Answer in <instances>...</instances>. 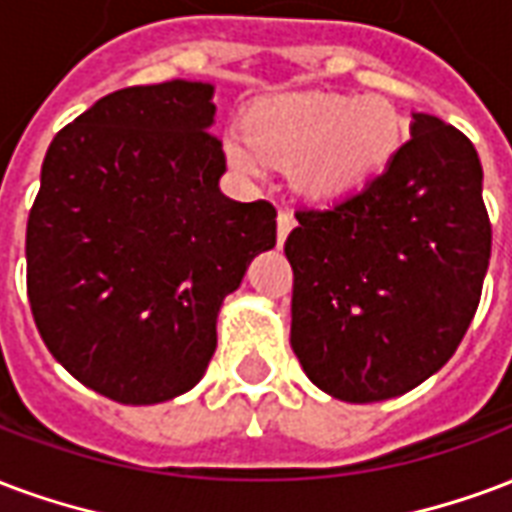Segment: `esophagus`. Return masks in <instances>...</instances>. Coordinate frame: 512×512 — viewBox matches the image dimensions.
<instances>
[{"label":"esophagus","instance_id":"1","mask_svg":"<svg viewBox=\"0 0 512 512\" xmlns=\"http://www.w3.org/2000/svg\"><path fill=\"white\" fill-rule=\"evenodd\" d=\"M293 225H295L293 214H290L287 208H279V217H276V241H279V246L285 244L287 233L293 230Z\"/></svg>","mask_w":512,"mask_h":512}]
</instances>
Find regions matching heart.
<instances>
[{"label":"heart","instance_id":"heart-1","mask_svg":"<svg viewBox=\"0 0 512 512\" xmlns=\"http://www.w3.org/2000/svg\"><path fill=\"white\" fill-rule=\"evenodd\" d=\"M401 116L380 94H287L227 132L230 162L260 173L266 160L298 162L295 179L314 198H333L380 173L401 143Z\"/></svg>","mask_w":512,"mask_h":512}]
</instances>
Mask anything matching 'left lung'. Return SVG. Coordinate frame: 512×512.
I'll return each mask as SVG.
<instances>
[{"mask_svg": "<svg viewBox=\"0 0 512 512\" xmlns=\"http://www.w3.org/2000/svg\"><path fill=\"white\" fill-rule=\"evenodd\" d=\"M295 219L290 344L320 391L393 399L450 361L491 257L483 168L464 132L415 113L388 168Z\"/></svg>", "mask_w": 512, "mask_h": 512, "instance_id": "1", "label": "left lung"}]
</instances>
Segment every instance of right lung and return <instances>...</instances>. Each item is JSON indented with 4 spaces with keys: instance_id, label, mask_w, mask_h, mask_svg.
<instances>
[{
    "instance_id": "right-lung-1",
    "label": "right lung",
    "mask_w": 512,
    "mask_h": 512,
    "mask_svg": "<svg viewBox=\"0 0 512 512\" xmlns=\"http://www.w3.org/2000/svg\"><path fill=\"white\" fill-rule=\"evenodd\" d=\"M214 86L105 94L56 132L26 222V295L45 347L121 404L187 393L217 350V312L276 208L219 192Z\"/></svg>"
}]
</instances>
